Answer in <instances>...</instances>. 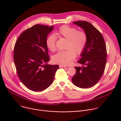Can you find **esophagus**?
<instances>
[{
  "mask_svg": "<svg viewBox=\"0 0 121 121\" xmlns=\"http://www.w3.org/2000/svg\"><path fill=\"white\" fill-rule=\"evenodd\" d=\"M66 66L65 65H59V67L60 68H62V67H65Z\"/></svg>",
  "mask_w": 121,
  "mask_h": 121,
  "instance_id": "1",
  "label": "esophagus"
}]
</instances>
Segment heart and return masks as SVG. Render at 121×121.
<instances>
[{
	"label": "heart",
	"mask_w": 121,
	"mask_h": 121,
	"mask_svg": "<svg viewBox=\"0 0 121 121\" xmlns=\"http://www.w3.org/2000/svg\"><path fill=\"white\" fill-rule=\"evenodd\" d=\"M60 37L66 39L64 51H60L53 57V61L64 65H69L77 55H80L84 50L88 42V35L84 30H78L76 28L63 25L56 31ZM56 38L54 34L49 35L46 40V45L52 52H55Z\"/></svg>",
	"instance_id": "b5f03b06"
}]
</instances>
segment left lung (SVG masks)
<instances>
[{
  "mask_svg": "<svg viewBox=\"0 0 121 121\" xmlns=\"http://www.w3.org/2000/svg\"><path fill=\"white\" fill-rule=\"evenodd\" d=\"M73 23L81 27L87 33L88 42L75 66L76 73L72 78L73 83L82 89L92 87L100 80L104 72L107 60L106 44L101 33L91 23L86 21Z\"/></svg>",
  "mask_w": 121,
  "mask_h": 121,
  "instance_id": "left-lung-1",
  "label": "left lung"
}]
</instances>
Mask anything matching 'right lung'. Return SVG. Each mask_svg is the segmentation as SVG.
Wrapping results in <instances>:
<instances>
[{
  "label": "right lung",
  "mask_w": 121,
  "mask_h": 121,
  "mask_svg": "<svg viewBox=\"0 0 121 121\" xmlns=\"http://www.w3.org/2000/svg\"><path fill=\"white\" fill-rule=\"evenodd\" d=\"M54 26L36 24L24 30L16 42L14 61L21 82L33 91L44 90L53 83L59 65L49 61L46 45L48 34Z\"/></svg>",
  "instance_id": "obj_1"
}]
</instances>
